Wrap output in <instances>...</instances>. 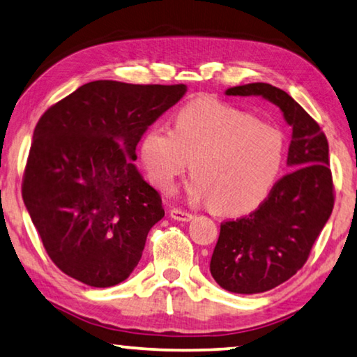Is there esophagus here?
<instances>
[{"label": "esophagus", "mask_w": 357, "mask_h": 357, "mask_svg": "<svg viewBox=\"0 0 357 357\" xmlns=\"http://www.w3.org/2000/svg\"><path fill=\"white\" fill-rule=\"evenodd\" d=\"M169 213H171V218H174V220H177V222H190L191 218L195 217L193 213H190L186 211H180V209H172Z\"/></svg>", "instance_id": "esophagus-1"}]
</instances>
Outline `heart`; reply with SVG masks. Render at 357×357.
<instances>
[{"label": "heart", "instance_id": "b5f03b06", "mask_svg": "<svg viewBox=\"0 0 357 357\" xmlns=\"http://www.w3.org/2000/svg\"><path fill=\"white\" fill-rule=\"evenodd\" d=\"M284 153L281 129L213 98L185 103L172 130L153 126L142 142V161L158 188L171 193L191 161L190 197L225 215H243L265 202Z\"/></svg>", "mask_w": 357, "mask_h": 357}]
</instances>
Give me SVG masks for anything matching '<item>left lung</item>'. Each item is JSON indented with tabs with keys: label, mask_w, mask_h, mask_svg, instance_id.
Wrapping results in <instances>:
<instances>
[{
	"label": "left lung",
	"mask_w": 357,
	"mask_h": 357,
	"mask_svg": "<svg viewBox=\"0 0 357 357\" xmlns=\"http://www.w3.org/2000/svg\"><path fill=\"white\" fill-rule=\"evenodd\" d=\"M227 96H261L281 108L292 126L289 174L249 215L220 225L211 274L228 292L260 294L286 282L311 254L335 201L328 144L314 119L279 87L250 83Z\"/></svg>",
	"instance_id": "obj_1"
}]
</instances>
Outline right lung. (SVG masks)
I'll use <instances>...</instances> for the list:
<instances>
[{
    "instance_id": "right-lung-1",
    "label": "right lung",
    "mask_w": 357,
    "mask_h": 357,
    "mask_svg": "<svg viewBox=\"0 0 357 357\" xmlns=\"http://www.w3.org/2000/svg\"><path fill=\"white\" fill-rule=\"evenodd\" d=\"M185 84L92 81L49 107L38 121L22 197L49 259L91 287L134 271L161 195L134 166L146 129L174 107Z\"/></svg>"
}]
</instances>
